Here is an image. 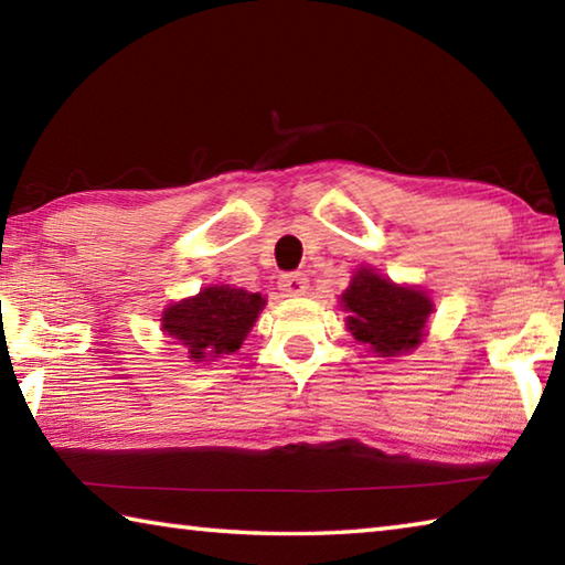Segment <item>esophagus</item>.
Instances as JSON below:
<instances>
[{
  "label": "esophagus",
  "instance_id": "1",
  "mask_svg": "<svg viewBox=\"0 0 565 565\" xmlns=\"http://www.w3.org/2000/svg\"><path fill=\"white\" fill-rule=\"evenodd\" d=\"M279 289L284 296H303L309 294V279L303 274H286L281 276Z\"/></svg>",
  "mask_w": 565,
  "mask_h": 565
}]
</instances>
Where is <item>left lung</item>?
Listing matches in <instances>:
<instances>
[{
  "label": "left lung",
  "mask_w": 565,
  "mask_h": 565,
  "mask_svg": "<svg viewBox=\"0 0 565 565\" xmlns=\"http://www.w3.org/2000/svg\"><path fill=\"white\" fill-rule=\"evenodd\" d=\"M339 306L347 311L351 337L379 359L406 356L418 349L434 313V299L426 289L391 281L371 266L353 271Z\"/></svg>",
  "instance_id": "obj_1"
}]
</instances>
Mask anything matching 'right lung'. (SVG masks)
Listing matches in <instances>:
<instances>
[{"label": "right lung", "mask_w": 565, "mask_h": 565, "mask_svg": "<svg viewBox=\"0 0 565 565\" xmlns=\"http://www.w3.org/2000/svg\"><path fill=\"white\" fill-rule=\"evenodd\" d=\"M264 306L262 294L212 284L196 296L169 303L159 321L161 331L184 349L189 361L209 363L242 349Z\"/></svg>", "instance_id": "1"}]
</instances>
